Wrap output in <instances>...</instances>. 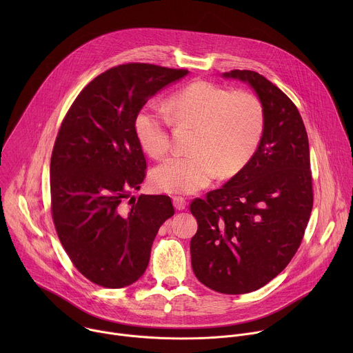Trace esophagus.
<instances>
[{
  "mask_svg": "<svg viewBox=\"0 0 353 353\" xmlns=\"http://www.w3.org/2000/svg\"><path fill=\"white\" fill-rule=\"evenodd\" d=\"M173 205H174L176 210L183 211L185 208V205H187V201L183 196H173Z\"/></svg>",
  "mask_w": 353,
  "mask_h": 353,
  "instance_id": "1",
  "label": "esophagus"
}]
</instances>
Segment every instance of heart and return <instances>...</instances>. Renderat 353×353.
Instances as JSON below:
<instances>
[{"mask_svg": "<svg viewBox=\"0 0 353 353\" xmlns=\"http://www.w3.org/2000/svg\"><path fill=\"white\" fill-rule=\"evenodd\" d=\"M173 121L194 127L187 155H176L150 173L158 191L191 194L207 187L216 176L240 173L254 158L265 130L261 100L251 92L195 81L168 100ZM138 145L145 154L162 158L170 148L166 113L154 106L141 108L132 123Z\"/></svg>", "mask_w": 353, "mask_h": 353, "instance_id": "1", "label": "heart"}]
</instances>
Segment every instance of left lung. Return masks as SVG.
I'll list each match as a JSON object with an SVG mask.
<instances>
[{
	"label": "left lung",
	"mask_w": 353,
	"mask_h": 353,
	"mask_svg": "<svg viewBox=\"0 0 353 353\" xmlns=\"http://www.w3.org/2000/svg\"><path fill=\"white\" fill-rule=\"evenodd\" d=\"M223 77L256 90L265 130L240 173L205 199H192L198 229L190 251L201 283L241 294L267 285L296 254L313 208V180L307 132L292 100L256 71L233 70Z\"/></svg>",
	"instance_id": "obj_1"
}]
</instances>
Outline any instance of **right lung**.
<instances>
[{
    "mask_svg": "<svg viewBox=\"0 0 353 353\" xmlns=\"http://www.w3.org/2000/svg\"><path fill=\"white\" fill-rule=\"evenodd\" d=\"M187 74L141 63L113 67L81 90L61 123L50 162L53 222L75 268L99 286L137 282L159 228L174 215L168 195L129 197L146 173L132 123L149 97Z\"/></svg>",
    "mask_w": 353,
    "mask_h": 353,
    "instance_id": "1",
    "label": "right lung"
}]
</instances>
